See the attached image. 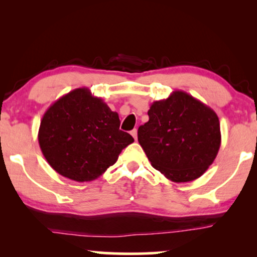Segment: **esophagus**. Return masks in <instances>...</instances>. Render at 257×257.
Instances as JSON below:
<instances>
[{
    "instance_id": "1",
    "label": "esophagus",
    "mask_w": 257,
    "mask_h": 257,
    "mask_svg": "<svg viewBox=\"0 0 257 257\" xmlns=\"http://www.w3.org/2000/svg\"><path fill=\"white\" fill-rule=\"evenodd\" d=\"M131 135H132L133 138H135V140H137V138H138V131H137V128L132 130V131H131Z\"/></svg>"
}]
</instances>
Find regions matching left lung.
I'll use <instances>...</instances> for the list:
<instances>
[{"label":"left lung","mask_w":257,"mask_h":257,"mask_svg":"<svg viewBox=\"0 0 257 257\" xmlns=\"http://www.w3.org/2000/svg\"><path fill=\"white\" fill-rule=\"evenodd\" d=\"M149 121L139 126L138 142L151 165L173 182L201 177L221 145L217 114L185 91L153 101Z\"/></svg>","instance_id":"left-lung-1"}]
</instances>
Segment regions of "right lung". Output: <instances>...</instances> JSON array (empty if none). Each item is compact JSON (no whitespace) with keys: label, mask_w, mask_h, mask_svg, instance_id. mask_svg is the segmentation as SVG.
<instances>
[{"label":"right lung","mask_w":257,"mask_h":257,"mask_svg":"<svg viewBox=\"0 0 257 257\" xmlns=\"http://www.w3.org/2000/svg\"><path fill=\"white\" fill-rule=\"evenodd\" d=\"M117 112L111 111L87 87L62 96L45 111L38 143L49 165L70 180L84 182L99 178L135 142L119 130Z\"/></svg>","instance_id":"obj_1"}]
</instances>
